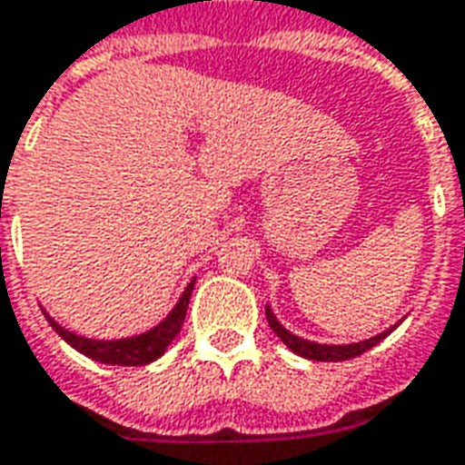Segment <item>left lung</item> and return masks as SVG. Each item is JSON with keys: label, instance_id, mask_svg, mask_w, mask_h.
Wrapping results in <instances>:
<instances>
[{"label": "left lung", "instance_id": "8db88e82", "mask_svg": "<svg viewBox=\"0 0 465 465\" xmlns=\"http://www.w3.org/2000/svg\"><path fill=\"white\" fill-rule=\"evenodd\" d=\"M265 315H268V322H270V328H272V332L278 335L282 343L291 348L292 353L302 355V358H308V361H322V363H332V361H351V358H355V355H363L365 351H371L373 345L381 343L385 335L393 331V328H391V331L381 332V335H375V338H368V341H363V343L321 345V343H311V341H302V338H298V335H292V332L285 331V328L275 321V315H272L270 308H265Z\"/></svg>", "mask_w": 465, "mask_h": 465}]
</instances>
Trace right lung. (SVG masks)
<instances>
[{"label": "right lung", "mask_w": 465, "mask_h": 465, "mask_svg": "<svg viewBox=\"0 0 465 465\" xmlns=\"http://www.w3.org/2000/svg\"><path fill=\"white\" fill-rule=\"evenodd\" d=\"M193 288L195 282H190L183 292L180 302L174 305V311L167 315V321H163L157 328H153L144 335H137V338H127V341H90V338H82V335H74V332L64 331L62 325L52 321L47 315L49 325L67 341L72 348H77L80 353H84L92 361H100V363L107 365H144L157 361L160 355L167 351V345L173 343L174 335L183 328V321H185L187 302H190V295H193Z\"/></svg>", "instance_id": "add662e5"}]
</instances>
